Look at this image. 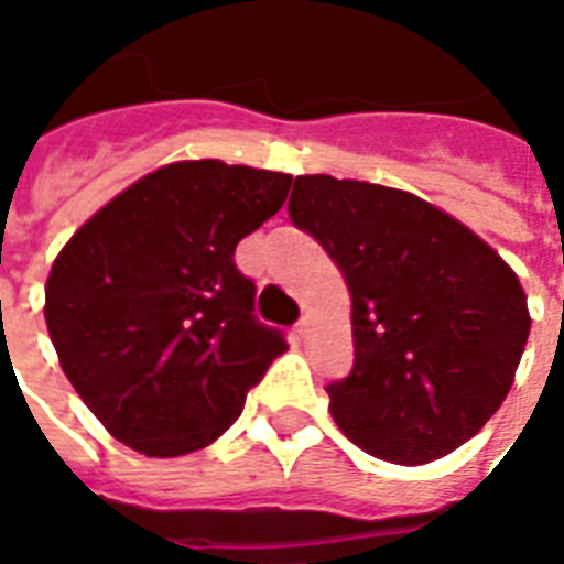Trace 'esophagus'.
<instances>
[{"label": "esophagus", "instance_id": "34e87169", "mask_svg": "<svg viewBox=\"0 0 564 564\" xmlns=\"http://www.w3.org/2000/svg\"><path fill=\"white\" fill-rule=\"evenodd\" d=\"M295 332H299L302 338H307V332H311V317H307V314L295 323Z\"/></svg>", "mask_w": 564, "mask_h": 564}]
</instances>
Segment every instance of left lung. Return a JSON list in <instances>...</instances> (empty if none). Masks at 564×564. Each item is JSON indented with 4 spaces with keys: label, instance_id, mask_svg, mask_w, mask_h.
I'll return each mask as SVG.
<instances>
[{
    "label": "left lung",
    "instance_id": "left-lung-1",
    "mask_svg": "<svg viewBox=\"0 0 564 564\" xmlns=\"http://www.w3.org/2000/svg\"><path fill=\"white\" fill-rule=\"evenodd\" d=\"M290 220L326 247L354 302V368L326 387L344 435L399 465L477 435L532 326L508 262L414 193L332 174L295 177Z\"/></svg>",
    "mask_w": 564,
    "mask_h": 564
}]
</instances>
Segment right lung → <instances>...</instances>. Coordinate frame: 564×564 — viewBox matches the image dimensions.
Returning <instances> with one entry per match:
<instances>
[{
	"mask_svg": "<svg viewBox=\"0 0 564 564\" xmlns=\"http://www.w3.org/2000/svg\"><path fill=\"white\" fill-rule=\"evenodd\" d=\"M293 177L220 160L162 165L93 214L54 259L44 319L99 423L144 456H184L241 416L286 350L253 317L235 247L286 202Z\"/></svg>",
	"mask_w": 564,
	"mask_h": 564,
	"instance_id": "1",
	"label": "right lung"
}]
</instances>
